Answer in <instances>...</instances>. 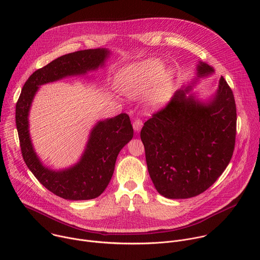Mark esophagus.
<instances>
[{
    "instance_id": "34e87169",
    "label": "esophagus",
    "mask_w": 260,
    "mask_h": 260,
    "mask_svg": "<svg viewBox=\"0 0 260 260\" xmlns=\"http://www.w3.org/2000/svg\"><path fill=\"white\" fill-rule=\"evenodd\" d=\"M142 126H143V122H142V120H141L140 118H136V119H135V121H134V123H133V127H134L135 132L139 133V132H140V129L142 128Z\"/></svg>"
}]
</instances>
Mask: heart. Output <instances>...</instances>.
<instances>
[{"mask_svg":"<svg viewBox=\"0 0 260 260\" xmlns=\"http://www.w3.org/2000/svg\"><path fill=\"white\" fill-rule=\"evenodd\" d=\"M159 59L149 58L122 69L117 76L120 89L129 98L146 95L147 105L157 110L165 107L173 94L174 76L164 69Z\"/></svg>","mask_w":260,"mask_h":260,"instance_id":"1","label":"heart"}]
</instances>
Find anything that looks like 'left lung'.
Returning a JSON list of instances; mask_svg holds the SVG:
<instances>
[{
  "label": "left lung",
  "mask_w": 260,
  "mask_h": 260,
  "mask_svg": "<svg viewBox=\"0 0 260 260\" xmlns=\"http://www.w3.org/2000/svg\"><path fill=\"white\" fill-rule=\"evenodd\" d=\"M214 72L213 67L199 61L197 77L178 89L141 131L148 172L158 193L167 199L201 194L232 159L237 109L231 87L221 76L218 88L207 100L190 92L200 78Z\"/></svg>",
  "instance_id": "left-lung-1"
}]
</instances>
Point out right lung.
<instances>
[{
	"label": "right lung",
	"mask_w": 260,
	"mask_h": 260,
	"mask_svg": "<svg viewBox=\"0 0 260 260\" xmlns=\"http://www.w3.org/2000/svg\"><path fill=\"white\" fill-rule=\"evenodd\" d=\"M110 54L106 48H96L57 57L31 74L16 103L15 119L23 160L44 187L64 200H92L104 192L113 176L120 150L133 139L129 117L121 113L98 121L90 131L80 159L70 168L52 170L40 160L30 140L28 115L31 103L41 85L66 77L84 76L104 67Z\"/></svg>",
	"instance_id": "right-lung-1"
}]
</instances>
